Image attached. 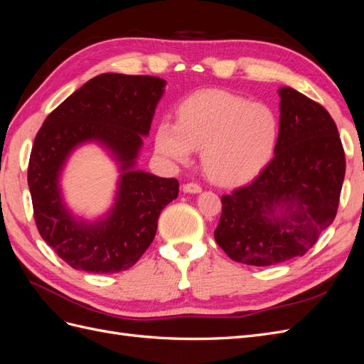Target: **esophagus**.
Listing matches in <instances>:
<instances>
[{
  "instance_id": "esophagus-1",
  "label": "esophagus",
  "mask_w": 364,
  "mask_h": 364,
  "mask_svg": "<svg viewBox=\"0 0 364 364\" xmlns=\"http://www.w3.org/2000/svg\"><path fill=\"white\" fill-rule=\"evenodd\" d=\"M183 191L196 194V193H200L202 191V186L199 183H196V182H190V183H185L183 185Z\"/></svg>"
}]
</instances>
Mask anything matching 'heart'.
<instances>
[{"label": "heart", "mask_w": 364, "mask_h": 364, "mask_svg": "<svg viewBox=\"0 0 364 364\" xmlns=\"http://www.w3.org/2000/svg\"><path fill=\"white\" fill-rule=\"evenodd\" d=\"M278 134L279 121L272 107L213 90L183 100L176 111V124L164 121L156 127L155 146L176 162H186L191 150H202L209 178L241 183L269 162Z\"/></svg>", "instance_id": "heart-1"}]
</instances>
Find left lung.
Masks as SVG:
<instances>
[{
  "label": "left lung",
  "mask_w": 364,
  "mask_h": 364,
  "mask_svg": "<svg viewBox=\"0 0 364 364\" xmlns=\"http://www.w3.org/2000/svg\"><path fill=\"white\" fill-rule=\"evenodd\" d=\"M274 156L249 185L222 197L214 238L237 262L266 267L302 257L334 222L345 150L326 109L281 87Z\"/></svg>",
  "instance_id": "left-lung-1"
}]
</instances>
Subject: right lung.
I'll list each match as a JSON object with an SVG mask.
<instances>
[{"mask_svg":"<svg viewBox=\"0 0 364 364\" xmlns=\"http://www.w3.org/2000/svg\"><path fill=\"white\" fill-rule=\"evenodd\" d=\"M164 86L153 75L100 74L54 109L38 132L27 173L33 215L43 241L75 270L117 273L134 266L155 238L161 211L178 197V179L134 168ZM86 140L102 141L124 171L113 211L92 225L76 222L58 190L64 161Z\"/></svg>","mask_w":364,"mask_h":364,"instance_id":"1","label":"right lung"}]
</instances>
